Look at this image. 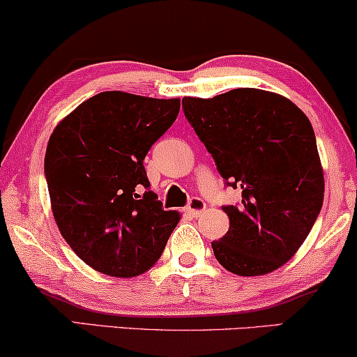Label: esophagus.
Returning <instances> with one entry per match:
<instances>
[{"label":"esophagus","instance_id":"1","mask_svg":"<svg viewBox=\"0 0 357 357\" xmlns=\"http://www.w3.org/2000/svg\"><path fill=\"white\" fill-rule=\"evenodd\" d=\"M206 208V204L202 199H199V197H192L190 202H188L185 212L188 215H192V217H199V215L204 212V210Z\"/></svg>","mask_w":357,"mask_h":357}]
</instances>
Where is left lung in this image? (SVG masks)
I'll list each match as a JSON object with an SVG mask.
<instances>
[{"mask_svg": "<svg viewBox=\"0 0 357 357\" xmlns=\"http://www.w3.org/2000/svg\"><path fill=\"white\" fill-rule=\"evenodd\" d=\"M182 107L227 185L241 188L238 205L222 206L230 228L212 241L215 258L240 276L275 271L298 252L323 206L310 119L283 96L253 87L183 98Z\"/></svg>", "mask_w": 357, "mask_h": 357, "instance_id": "left-lung-1", "label": "left lung"}]
</instances>
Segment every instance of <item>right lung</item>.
Returning a JSON list of instances; mask_svg holds the SVG:
<instances>
[{
	"label": "right lung",
	"instance_id": "right-lung-1",
	"mask_svg": "<svg viewBox=\"0 0 357 357\" xmlns=\"http://www.w3.org/2000/svg\"><path fill=\"white\" fill-rule=\"evenodd\" d=\"M178 111L180 99L107 91L77 105L51 134L44 175L52 215L74 253L96 271L142 275L180 222L151 190L144 167Z\"/></svg>",
	"mask_w": 357,
	"mask_h": 357
}]
</instances>
